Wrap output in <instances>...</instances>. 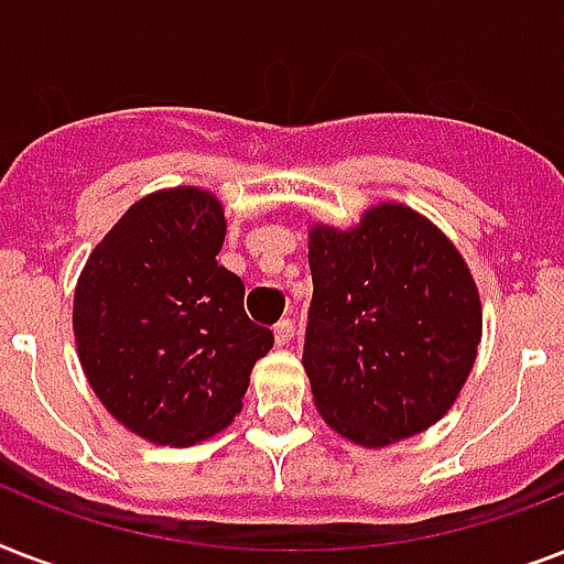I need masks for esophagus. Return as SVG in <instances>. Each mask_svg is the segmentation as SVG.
Here are the masks:
<instances>
[{"instance_id":"obj_1","label":"esophagus","mask_w":564,"mask_h":564,"mask_svg":"<svg viewBox=\"0 0 564 564\" xmlns=\"http://www.w3.org/2000/svg\"><path fill=\"white\" fill-rule=\"evenodd\" d=\"M292 336H295V325H292V318H281V322L274 325V343L290 345Z\"/></svg>"}]
</instances>
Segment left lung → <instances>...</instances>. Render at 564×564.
Listing matches in <instances>:
<instances>
[{
  "mask_svg": "<svg viewBox=\"0 0 564 564\" xmlns=\"http://www.w3.org/2000/svg\"><path fill=\"white\" fill-rule=\"evenodd\" d=\"M304 371L322 419L362 447L436 424L465 386L482 336L463 254L406 204H377L348 230L310 228Z\"/></svg>",
  "mask_w": 564,
  "mask_h": 564,
  "instance_id": "left-lung-1",
  "label": "left lung"
}]
</instances>
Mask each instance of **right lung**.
<instances>
[{"label":"right lung","mask_w":564,"mask_h":564,"mask_svg":"<svg viewBox=\"0 0 564 564\" xmlns=\"http://www.w3.org/2000/svg\"><path fill=\"white\" fill-rule=\"evenodd\" d=\"M225 210L198 187L134 202L93 248L73 301L78 360L105 410L154 445H195L242 410L274 336L219 265Z\"/></svg>","instance_id":"add662e5"}]
</instances>
